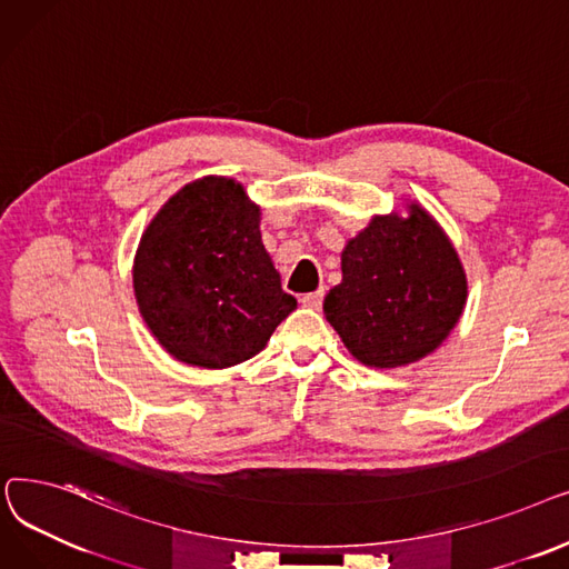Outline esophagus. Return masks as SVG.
Instances as JSON below:
<instances>
[{
    "label": "esophagus",
    "mask_w": 569,
    "mask_h": 569,
    "mask_svg": "<svg viewBox=\"0 0 569 569\" xmlns=\"http://www.w3.org/2000/svg\"><path fill=\"white\" fill-rule=\"evenodd\" d=\"M321 301H323V289H317V291H310V293H303L301 296V303L306 308H321Z\"/></svg>",
    "instance_id": "esophagus-1"
}]
</instances>
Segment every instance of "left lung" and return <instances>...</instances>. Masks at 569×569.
<instances>
[{"instance_id":"1","label":"left lung","mask_w":569,"mask_h":569,"mask_svg":"<svg viewBox=\"0 0 569 569\" xmlns=\"http://www.w3.org/2000/svg\"><path fill=\"white\" fill-rule=\"evenodd\" d=\"M466 296L463 266L449 238L412 206L408 220L375 218L347 242L342 282L327 293L323 312L361 363L396 368L442 345Z\"/></svg>"}]
</instances>
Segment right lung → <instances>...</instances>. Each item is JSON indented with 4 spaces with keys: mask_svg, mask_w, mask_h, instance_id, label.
<instances>
[{
    "mask_svg": "<svg viewBox=\"0 0 569 569\" xmlns=\"http://www.w3.org/2000/svg\"><path fill=\"white\" fill-rule=\"evenodd\" d=\"M133 291L161 347L201 368L248 361L296 308L261 242L259 208L227 178L187 184L157 212Z\"/></svg>",
    "mask_w": 569,
    "mask_h": 569,
    "instance_id": "obj_1",
    "label": "right lung"
}]
</instances>
